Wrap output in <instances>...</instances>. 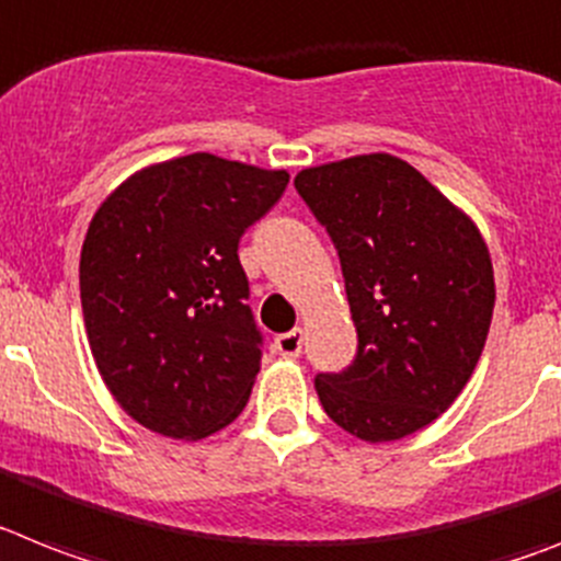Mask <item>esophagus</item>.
Masks as SVG:
<instances>
[{
    "instance_id": "34e87169",
    "label": "esophagus",
    "mask_w": 561,
    "mask_h": 561,
    "mask_svg": "<svg viewBox=\"0 0 561 561\" xmlns=\"http://www.w3.org/2000/svg\"><path fill=\"white\" fill-rule=\"evenodd\" d=\"M275 352L284 354V357H298V354L304 352V332H300V329H291V332L277 334Z\"/></svg>"
}]
</instances>
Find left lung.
Here are the masks:
<instances>
[{"instance_id":"1","label":"left lung","mask_w":561,"mask_h":561,"mask_svg":"<svg viewBox=\"0 0 561 561\" xmlns=\"http://www.w3.org/2000/svg\"><path fill=\"white\" fill-rule=\"evenodd\" d=\"M295 190L337 249L357 329L320 405L366 443L409 437L457 400L485 346L494 270L480 229L389 152L298 172Z\"/></svg>"}]
</instances>
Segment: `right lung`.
Listing matches in <instances>:
<instances>
[{"label": "right lung", "mask_w": 561, "mask_h": 561, "mask_svg": "<svg viewBox=\"0 0 561 561\" xmlns=\"http://www.w3.org/2000/svg\"><path fill=\"white\" fill-rule=\"evenodd\" d=\"M289 172L193 152L124 181L90 221L79 286L95 366L133 420L209 437L243 411L263 334L238 243Z\"/></svg>", "instance_id": "1"}]
</instances>
